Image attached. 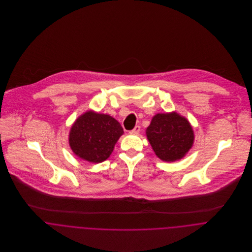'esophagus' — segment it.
<instances>
[{
    "label": "esophagus",
    "mask_w": 252,
    "mask_h": 252,
    "mask_svg": "<svg viewBox=\"0 0 252 252\" xmlns=\"http://www.w3.org/2000/svg\"><path fill=\"white\" fill-rule=\"evenodd\" d=\"M140 131H141V126H140V125H136L135 128H134L132 131H130V134H132V135H137V134L140 133Z\"/></svg>",
    "instance_id": "34e87169"
}]
</instances>
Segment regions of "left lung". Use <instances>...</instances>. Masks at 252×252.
<instances>
[{"mask_svg":"<svg viewBox=\"0 0 252 252\" xmlns=\"http://www.w3.org/2000/svg\"><path fill=\"white\" fill-rule=\"evenodd\" d=\"M146 136L155 154L166 162L181 159L194 142L189 122L176 112L156 114L146 129Z\"/></svg>","mask_w":252,"mask_h":252,"instance_id":"8db88e82","label":"left lung"}]
</instances>
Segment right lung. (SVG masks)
Masks as SVG:
<instances>
[{
  "instance_id": "obj_1",
  "label": "right lung",
  "mask_w": 252,
  "mask_h": 252,
  "mask_svg": "<svg viewBox=\"0 0 252 252\" xmlns=\"http://www.w3.org/2000/svg\"><path fill=\"white\" fill-rule=\"evenodd\" d=\"M120 123L108 114L87 111L73 123L69 143L73 153L92 163L107 160L123 134Z\"/></svg>"
}]
</instances>
